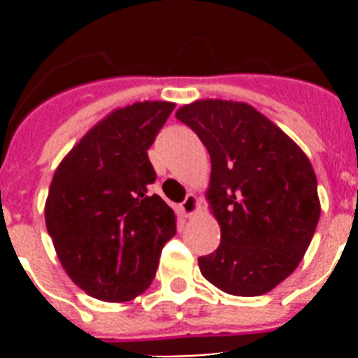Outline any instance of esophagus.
I'll use <instances>...</instances> for the list:
<instances>
[{"mask_svg": "<svg viewBox=\"0 0 358 358\" xmlns=\"http://www.w3.org/2000/svg\"><path fill=\"white\" fill-rule=\"evenodd\" d=\"M197 210H199V199L195 197L194 194H188L185 201L181 202L182 215H185V217H192Z\"/></svg>", "mask_w": 358, "mask_h": 358, "instance_id": "1", "label": "esophagus"}]
</instances>
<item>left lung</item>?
I'll use <instances>...</instances> for the list:
<instances>
[{
    "mask_svg": "<svg viewBox=\"0 0 358 358\" xmlns=\"http://www.w3.org/2000/svg\"><path fill=\"white\" fill-rule=\"evenodd\" d=\"M176 118L211 157L206 197L220 245L199 258L202 276L233 296H262L296 271L317 227V179L305 152L243 102L197 100Z\"/></svg>",
    "mask_w": 358,
    "mask_h": 358,
    "instance_id": "1",
    "label": "left lung"
}]
</instances>
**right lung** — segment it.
Wrapping results in <instances>:
<instances>
[{
  "label": "right lung",
  "instance_id": "add662e5",
  "mask_svg": "<svg viewBox=\"0 0 358 358\" xmlns=\"http://www.w3.org/2000/svg\"><path fill=\"white\" fill-rule=\"evenodd\" d=\"M176 103L136 102L113 110L57 166L44 206L46 229L75 285L109 303L148 289L176 215L150 195L147 150Z\"/></svg>",
  "mask_w": 358,
  "mask_h": 358
}]
</instances>
